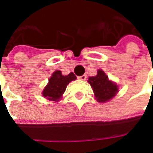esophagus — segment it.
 <instances>
[{
	"label": "esophagus",
	"mask_w": 153,
	"mask_h": 153,
	"mask_svg": "<svg viewBox=\"0 0 153 153\" xmlns=\"http://www.w3.org/2000/svg\"><path fill=\"white\" fill-rule=\"evenodd\" d=\"M86 79H87V75H85V74H83V75H82V76L79 77V79L80 80H85Z\"/></svg>",
	"instance_id": "esophagus-1"
}]
</instances>
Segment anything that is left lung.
I'll return each instance as SVG.
<instances>
[{
  "instance_id": "left-lung-1",
  "label": "left lung",
  "mask_w": 153,
  "mask_h": 153,
  "mask_svg": "<svg viewBox=\"0 0 153 153\" xmlns=\"http://www.w3.org/2000/svg\"><path fill=\"white\" fill-rule=\"evenodd\" d=\"M88 82L94 92L96 99L99 102H106L118 93V86L108 79V76L102 70H97L96 76L89 77Z\"/></svg>"
}]
</instances>
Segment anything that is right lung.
Segmentation results:
<instances>
[{"label": "right lung", "instance_id": "add662e5", "mask_svg": "<svg viewBox=\"0 0 153 153\" xmlns=\"http://www.w3.org/2000/svg\"><path fill=\"white\" fill-rule=\"evenodd\" d=\"M75 79L76 76L74 73H70L68 75H62L61 71L56 70L51 74L49 82L44 88L42 94L49 101L59 102L66 89L67 85Z\"/></svg>", "mask_w": 153, "mask_h": 153}]
</instances>
